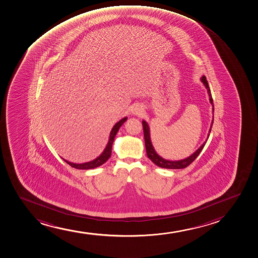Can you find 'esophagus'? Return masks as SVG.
I'll list each match as a JSON object with an SVG mask.
<instances>
[{"instance_id": "1", "label": "esophagus", "mask_w": 258, "mask_h": 258, "mask_svg": "<svg viewBox=\"0 0 258 258\" xmlns=\"http://www.w3.org/2000/svg\"><path fill=\"white\" fill-rule=\"evenodd\" d=\"M140 108H139V107H136V108H134V111H133V113H134V114H139V113H140Z\"/></svg>"}]
</instances>
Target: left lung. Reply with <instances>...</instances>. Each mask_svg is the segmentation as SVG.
Masks as SVG:
<instances>
[{"label":"left lung","instance_id":"obj_1","mask_svg":"<svg viewBox=\"0 0 258 258\" xmlns=\"http://www.w3.org/2000/svg\"><path fill=\"white\" fill-rule=\"evenodd\" d=\"M201 82L204 84L205 88L208 90V96H209V101L213 106V113L214 112V108H213V97H212V94H211L210 88L208 85V81L205 76L201 78ZM143 128H144V136H145V149H146V153H147V157L151 159L156 165L163 168V169H184L187 166L189 165L190 163H192L194 161L196 160V157H198L199 154L202 152V149L204 148L206 143L208 141L209 135H210L211 130H212V126L213 124V120L211 123L210 129H209V133L208 134V138L203 144H202L197 150H196L192 155H190L189 157L181 159V160H168L163 157H161L159 155L157 154V151L155 150L154 146L152 145L151 139V131H150V126H149L148 123L143 119L142 121Z\"/></svg>","mask_w":258,"mask_h":258}]
</instances>
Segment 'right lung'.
Instances as JSON below:
<instances>
[{
	"label": "right lung",
	"mask_w": 258,
	"mask_h": 258,
	"mask_svg": "<svg viewBox=\"0 0 258 258\" xmlns=\"http://www.w3.org/2000/svg\"><path fill=\"white\" fill-rule=\"evenodd\" d=\"M126 119H127V117H124V118H121L119 121L117 122L113 125V127L112 128V130L110 132L109 139H108V142H107L106 147L104 149V151L101 152V154L99 157L95 158L94 160L89 161V162H87V163H75L69 162V161L66 160L64 158H62V159L66 161V163H68V164H70L71 167H73L75 169H92L102 165L111 157L112 146H113L114 138H115L116 134L118 133V129L120 128L122 124H124V122L126 121Z\"/></svg>",
	"instance_id": "add662e5"
}]
</instances>
